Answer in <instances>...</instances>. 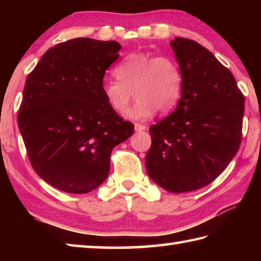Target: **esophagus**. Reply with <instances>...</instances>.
Returning <instances> with one entry per match:
<instances>
[{"mask_svg": "<svg viewBox=\"0 0 261 261\" xmlns=\"http://www.w3.org/2000/svg\"><path fill=\"white\" fill-rule=\"evenodd\" d=\"M146 130V126L143 125V124H138V123H136L135 124V131L136 132H140V131H145Z\"/></svg>", "mask_w": 261, "mask_h": 261, "instance_id": "esophagus-1", "label": "esophagus"}]
</instances>
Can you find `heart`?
Segmentation results:
<instances>
[{"instance_id": "obj_1", "label": "heart", "mask_w": 261, "mask_h": 261, "mask_svg": "<svg viewBox=\"0 0 261 261\" xmlns=\"http://www.w3.org/2000/svg\"><path fill=\"white\" fill-rule=\"evenodd\" d=\"M116 81H105L101 91L114 112L121 113L130 102L134 92L136 102L125 110L131 121H147L159 110L168 113L175 108L182 94L183 74L174 59L147 53H132L114 69Z\"/></svg>"}]
</instances>
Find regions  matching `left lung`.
<instances>
[{
	"label": "left lung",
	"mask_w": 261,
	"mask_h": 261,
	"mask_svg": "<svg viewBox=\"0 0 261 261\" xmlns=\"http://www.w3.org/2000/svg\"><path fill=\"white\" fill-rule=\"evenodd\" d=\"M170 46L183 74L182 94L174 112L149 127L145 165L159 187L182 193L213 182L236 155L244 95L205 47L178 37Z\"/></svg>",
	"instance_id": "obj_1"
}]
</instances>
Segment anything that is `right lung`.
Returning a JSON list of instances; mask_svg holds the SVG:
<instances>
[{"label":"right lung","instance_id":"add662e5","mask_svg":"<svg viewBox=\"0 0 261 261\" xmlns=\"http://www.w3.org/2000/svg\"><path fill=\"white\" fill-rule=\"evenodd\" d=\"M120 49L116 41L71 39L49 48L26 78L20 135L35 173L61 191L99 188L108 177L113 148L134 134L101 91Z\"/></svg>","mask_w":261,"mask_h":261}]
</instances>
